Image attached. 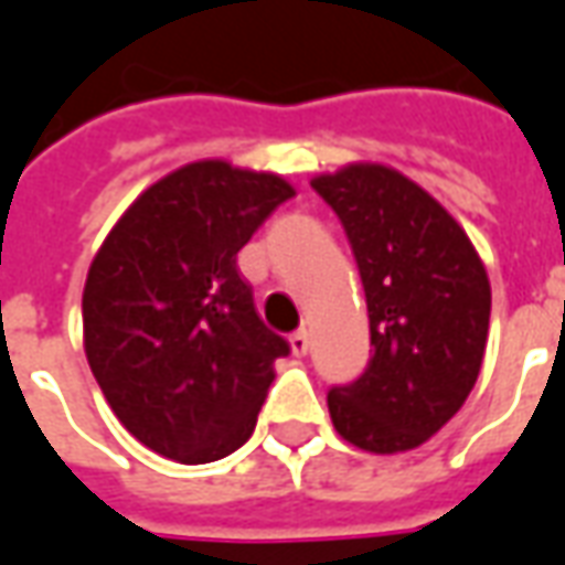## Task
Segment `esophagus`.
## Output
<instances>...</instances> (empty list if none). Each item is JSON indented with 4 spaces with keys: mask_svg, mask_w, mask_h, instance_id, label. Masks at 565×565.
Here are the masks:
<instances>
[{
    "mask_svg": "<svg viewBox=\"0 0 565 565\" xmlns=\"http://www.w3.org/2000/svg\"><path fill=\"white\" fill-rule=\"evenodd\" d=\"M289 343H291V353L307 355V350H310V331H307V328H298V331L289 338Z\"/></svg>",
    "mask_w": 565,
    "mask_h": 565,
    "instance_id": "34e87169",
    "label": "esophagus"
}]
</instances>
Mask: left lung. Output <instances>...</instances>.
Listing matches in <instances>:
<instances>
[{"label":"left lung","mask_w":565,"mask_h":565,"mask_svg":"<svg viewBox=\"0 0 565 565\" xmlns=\"http://www.w3.org/2000/svg\"><path fill=\"white\" fill-rule=\"evenodd\" d=\"M310 185L338 212L365 286L371 362L328 392L340 438L371 454L426 444L481 374L490 279L450 212L383 163H350Z\"/></svg>","instance_id":"8db88e82"}]
</instances>
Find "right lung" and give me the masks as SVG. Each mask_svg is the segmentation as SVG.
<instances>
[{"label": "right lung", "instance_id": "obj_1", "mask_svg": "<svg viewBox=\"0 0 565 565\" xmlns=\"http://www.w3.org/2000/svg\"><path fill=\"white\" fill-rule=\"evenodd\" d=\"M295 188L227 161L188 163L118 218L84 282V353L124 429L203 466L249 441L289 343L255 313L237 252Z\"/></svg>", "mask_w": 565, "mask_h": 565}]
</instances>
